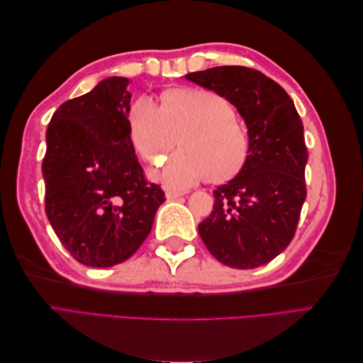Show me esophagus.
I'll return each instance as SVG.
<instances>
[{
    "label": "esophagus",
    "mask_w": 363,
    "mask_h": 363,
    "mask_svg": "<svg viewBox=\"0 0 363 363\" xmlns=\"http://www.w3.org/2000/svg\"><path fill=\"white\" fill-rule=\"evenodd\" d=\"M164 195H167V200H175V199H180L182 195H184V192H182V191H174V189H168L167 192H164Z\"/></svg>",
    "instance_id": "34e87169"
}]
</instances>
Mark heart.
<instances>
[{
  "instance_id": "1",
  "label": "heart",
  "mask_w": 363,
  "mask_h": 363,
  "mask_svg": "<svg viewBox=\"0 0 363 363\" xmlns=\"http://www.w3.org/2000/svg\"><path fill=\"white\" fill-rule=\"evenodd\" d=\"M131 144L139 156L159 164L179 142L156 177L168 188L184 189L211 175L215 182L238 174L250 155V138L232 104L201 87H183L162 95L160 107L139 96L128 112Z\"/></svg>"
}]
</instances>
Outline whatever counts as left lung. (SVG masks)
Segmentation results:
<instances>
[{
  "label": "left lung",
  "mask_w": 363,
  "mask_h": 363,
  "mask_svg": "<svg viewBox=\"0 0 363 363\" xmlns=\"http://www.w3.org/2000/svg\"><path fill=\"white\" fill-rule=\"evenodd\" d=\"M184 77L232 103L250 138L245 164L213 191V211L200 223L199 233L227 267L265 265L289 245L306 200L301 118L286 91L260 71L216 67Z\"/></svg>",
  "instance_id": "left-lung-1"
}]
</instances>
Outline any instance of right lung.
<instances>
[{
  "instance_id": "right-lung-1",
  "label": "right lung",
  "mask_w": 363,
  "mask_h": 363,
  "mask_svg": "<svg viewBox=\"0 0 363 363\" xmlns=\"http://www.w3.org/2000/svg\"><path fill=\"white\" fill-rule=\"evenodd\" d=\"M125 77H108L63 103L47 128L45 212L86 267L127 260L151 232L164 192L145 180L130 139Z\"/></svg>"
}]
</instances>
